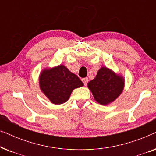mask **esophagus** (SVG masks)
I'll return each instance as SVG.
<instances>
[{"label": "esophagus", "mask_w": 156, "mask_h": 156, "mask_svg": "<svg viewBox=\"0 0 156 156\" xmlns=\"http://www.w3.org/2000/svg\"><path fill=\"white\" fill-rule=\"evenodd\" d=\"M82 81L83 82V83H84V84L86 86V85L87 84V83H88V79L87 78H83Z\"/></svg>", "instance_id": "esophagus-1"}]
</instances>
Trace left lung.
Returning a JSON list of instances; mask_svg holds the SVG:
<instances>
[{"label":"left lung","mask_w":156,"mask_h":156,"mask_svg":"<svg viewBox=\"0 0 156 156\" xmlns=\"http://www.w3.org/2000/svg\"><path fill=\"white\" fill-rule=\"evenodd\" d=\"M124 81L106 67H101L94 80L88 83L96 101L102 105L114 101L122 92Z\"/></svg>","instance_id":"left-lung-1"}]
</instances>
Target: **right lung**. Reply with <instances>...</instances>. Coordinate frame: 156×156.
<instances>
[{
    "label": "right lung",
    "mask_w": 156,
    "mask_h": 156,
    "mask_svg": "<svg viewBox=\"0 0 156 156\" xmlns=\"http://www.w3.org/2000/svg\"><path fill=\"white\" fill-rule=\"evenodd\" d=\"M83 85L80 79L63 65L44 70L40 76L41 90L55 104L65 103L73 89Z\"/></svg>",
    "instance_id": "obj_1"
}]
</instances>
